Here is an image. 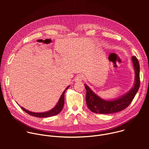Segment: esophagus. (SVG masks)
<instances>
[{
  "label": "esophagus",
  "mask_w": 149,
  "mask_h": 149,
  "mask_svg": "<svg viewBox=\"0 0 149 149\" xmlns=\"http://www.w3.org/2000/svg\"><path fill=\"white\" fill-rule=\"evenodd\" d=\"M83 77L81 75H79L78 76H77L75 78V82H78V81H81L82 80Z\"/></svg>",
  "instance_id": "esophagus-1"
}]
</instances>
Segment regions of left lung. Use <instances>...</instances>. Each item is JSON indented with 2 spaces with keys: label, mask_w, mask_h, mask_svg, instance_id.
I'll list each match as a JSON object with an SVG mask.
<instances>
[{
  "label": "left lung",
  "mask_w": 149,
  "mask_h": 149,
  "mask_svg": "<svg viewBox=\"0 0 149 149\" xmlns=\"http://www.w3.org/2000/svg\"><path fill=\"white\" fill-rule=\"evenodd\" d=\"M132 62L135 73L134 83L133 87L123 95L112 100H105L97 95L87 84H85L86 103L88 108L93 113L107 114L121 111L130 104L140 87V65L137 58L132 56Z\"/></svg>",
  "instance_id": "left-lung-1"
}]
</instances>
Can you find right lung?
Listing matches in <instances>:
<instances>
[{
  "mask_svg": "<svg viewBox=\"0 0 149 149\" xmlns=\"http://www.w3.org/2000/svg\"><path fill=\"white\" fill-rule=\"evenodd\" d=\"M69 87H70V86H68L66 88V89L64 91H63V92L62 93V95H61L58 102L56 103V104L55 105V107L53 109H52L51 110H50L48 111L42 112V113H35V112L30 111L24 109V107H21V106H20V107L24 111H25L26 113H27L29 115L34 116V117H39V118L49 117H52V116H56L58 114H59L63 109V105H64V94H65V92L67 91V90H68Z\"/></svg>",
  "mask_w": 149,
  "mask_h": 149,
  "instance_id": "1",
  "label": "right lung"
}]
</instances>
